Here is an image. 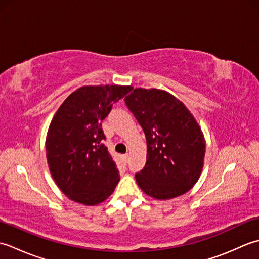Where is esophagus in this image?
<instances>
[{
	"label": "esophagus",
	"mask_w": 259,
	"mask_h": 259,
	"mask_svg": "<svg viewBox=\"0 0 259 259\" xmlns=\"http://www.w3.org/2000/svg\"><path fill=\"white\" fill-rule=\"evenodd\" d=\"M128 157H129L128 155H123V156H122V160H123L124 163L128 162Z\"/></svg>",
	"instance_id": "34e87169"
}]
</instances>
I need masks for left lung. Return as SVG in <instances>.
Listing matches in <instances>:
<instances>
[{
    "mask_svg": "<svg viewBox=\"0 0 259 259\" xmlns=\"http://www.w3.org/2000/svg\"><path fill=\"white\" fill-rule=\"evenodd\" d=\"M124 101L147 140L146 166L136 174L140 189L159 200L186 194L200 177L206 152L197 120L164 90L136 88Z\"/></svg>",
    "mask_w": 259,
    "mask_h": 259,
    "instance_id": "left-lung-1",
    "label": "left lung"
}]
</instances>
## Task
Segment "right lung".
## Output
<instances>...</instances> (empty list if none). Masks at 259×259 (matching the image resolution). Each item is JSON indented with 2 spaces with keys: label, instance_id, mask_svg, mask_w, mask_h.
Returning <instances> with one entry per match:
<instances>
[{
  "label": "right lung",
  "instance_id": "1",
  "mask_svg": "<svg viewBox=\"0 0 259 259\" xmlns=\"http://www.w3.org/2000/svg\"><path fill=\"white\" fill-rule=\"evenodd\" d=\"M133 90L131 85H84L65 99L53 115L46 139L52 178L69 199L96 206L111 196L120 175L102 144L101 121Z\"/></svg>",
  "mask_w": 259,
  "mask_h": 259
}]
</instances>
